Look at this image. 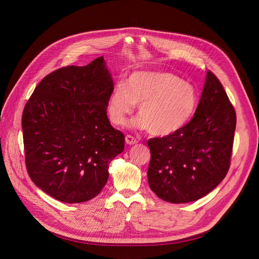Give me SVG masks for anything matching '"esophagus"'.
Instances as JSON below:
<instances>
[{
    "label": "esophagus",
    "mask_w": 259,
    "mask_h": 259,
    "mask_svg": "<svg viewBox=\"0 0 259 259\" xmlns=\"http://www.w3.org/2000/svg\"><path fill=\"white\" fill-rule=\"evenodd\" d=\"M125 141H126V144H127V145H130V146L138 143V140L135 139V138H133V137H131V135H127L126 139H125Z\"/></svg>",
    "instance_id": "1"
}]
</instances>
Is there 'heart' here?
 I'll use <instances>...</instances> for the list:
<instances>
[{
    "label": "heart",
    "mask_w": 259,
    "mask_h": 259,
    "mask_svg": "<svg viewBox=\"0 0 259 259\" xmlns=\"http://www.w3.org/2000/svg\"><path fill=\"white\" fill-rule=\"evenodd\" d=\"M195 88L166 71L146 70L129 75L125 83H116L108 97L107 112L115 125L126 124L140 105L134 126L149 130L156 137H169L183 129L195 112Z\"/></svg>",
    "instance_id": "obj_1"
}]
</instances>
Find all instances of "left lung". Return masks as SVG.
Returning <instances> with one entry per match:
<instances>
[{"mask_svg": "<svg viewBox=\"0 0 259 259\" xmlns=\"http://www.w3.org/2000/svg\"><path fill=\"white\" fill-rule=\"evenodd\" d=\"M236 127V113L211 71L193 118L169 137L151 139L148 183L162 200L195 201L209 194L228 173Z\"/></svg>", "mask_w": 259, "mask_h": 259, "instance_id": "8db88e82", "label": "left lung"}]
</instances>
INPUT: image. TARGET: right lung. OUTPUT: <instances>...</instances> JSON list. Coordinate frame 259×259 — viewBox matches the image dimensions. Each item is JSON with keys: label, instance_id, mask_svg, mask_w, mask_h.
I'll list each match as a JSON object with an SVG mask.
<instances>
[{"label": "right lung", "instance_id": "add662e5", "mask_svg": "<svg viewBox=\"0 0 259 259\" xmlns=\"http://www.w3.org/2000/svg\"><path fill=\"white\" fill-rule=\"evenodd\" d=\"M113 79L104 57L45 76L22 116L26 167L42 191L67 203L97 196L125 137L107 116Z\"/></svg>", "mask_w": 259, "mask_h": 259}]
</instances>
